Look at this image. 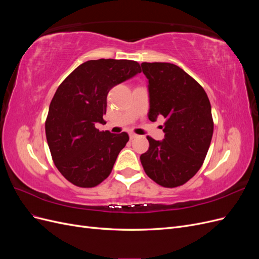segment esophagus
<instances>
[{
  "label": "esophagus",
  "mask_w": 259,
  "mask_h": 259,
  "mask_svg": "<svg viewBox=\"0 0 259 259\" xmlns=\"http://www.w3.org/2000/svg\"><path fill=\"white\" fill-rule=\"evenodd\" d=\"M138 135L137 134H135V133H130V138L131 139H134V138H136Z\"/></svg>",
  "instance_id": "esophagus-1"
}]
</instances>
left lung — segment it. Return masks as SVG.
I'll return each mask as SVG.
<instances>
[{"label": "left lung", "instance_id": "1", "mask_svg": "<svg viewBox=\"0 0 259 259\" xmlns=\"http://www.w3.org/2000/svg\"><path fill=\"white\" fill-rule=\"evenodd\" d=\"M149 81V120L165 119L162 142L147 136L148 151L140 155L146 174L165 188L186 184L205 160L214 122L202 86L182 68L168 62H143Z\"/></svg>", "mask_w": 259, "mask_h": 259}]
</instances>
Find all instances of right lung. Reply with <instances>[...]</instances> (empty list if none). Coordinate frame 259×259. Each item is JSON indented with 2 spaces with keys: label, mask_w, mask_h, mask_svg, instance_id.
<instances>
[{
  "label": "right lung",
  "mask_w": 259,
  "mask_h": 259,
  "mask_svg": "<svg viewBox=\"0 0 259 259\" xmlns=\"http://www.w3.org/2000/svg\"><path fill=\"white\" fill-rule=\"evenodd\" d=\"M140 72L134 60H89L58 86L45 121V134L55 165L68 182L93 188L110 175L130 137L125 132H100L96 123L105 122L109 91Z\"/></svg>",
  "instance_id": "1"
}]
</instances>
